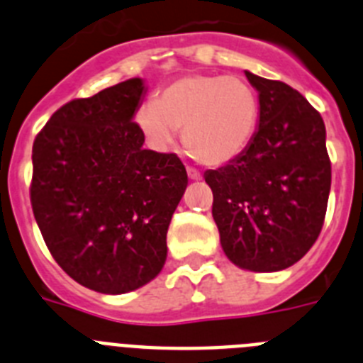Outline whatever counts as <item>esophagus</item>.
<instances>
[{
    "instance_id": "34e87169",
    "label": "esophagus",
    "mask_w": 363,
    "mask_h": 363,
    "mask_svg": "<svg viewBox=\"0 0 363 363\" xmlns=\"http://www.w3.org/2000/svg\"><path fill=\"white\" fill-rule=\"evenodd\" d=\"M187 174L191 179H201L200 172H198L196 169H192V167H187Z\"/></svg>"
}]
</instances>
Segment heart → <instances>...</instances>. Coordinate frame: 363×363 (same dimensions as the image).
<instances>
[{
  "mask_svg": "<svg viewBox=\"0 0 363 363\" xmlns=\"http://www.w3.org/2000/svg\"><path fill=\"white\" fill-rule=\"evenodd\" d=\"M252 86L233 76L187 74L174 79L136 112L150 145L171 149L184 130L185 150L203 165H223L245 150L258 125Z\"/></svg>",
  "mask_w": 363,
  "mask_h": 363,
  "instance_id": "obj_1",
  "label": "heart"
}]
</instances>
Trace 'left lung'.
<instances>
[{"label":"left lung","instance_id":"8db88e82","mask_svg":"<svg viewBox=\"0 0 363 363\" xmlns=\"http://www.w3.org/2000/svg\"><path fill=\"white\" fill-rule=\"evenodd\" d=\"M258 91L259 123L240 156L205 171L227 258L255 272L291 267L325 220L331 160L320 112L293 86L245 70Z\"/></svg>","mask_w":363,"mask_h":363}]
</instances>
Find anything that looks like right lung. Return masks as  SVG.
Listing matches in <instances>:
<instances>
[{
    "mask_svg": "<svg viewBox=\"0 0 363 363\" xmlns=\"http://www.w3.org/2000/svg\"><path fill=\"white\" fill-rule=\"evenodd\" d=\"M145 85L127 79L54 112L32 145L30 203L57 265L83 287L123 294L167 258V230L187 187L176 154L143 149L133 121Z\"/></svg>",
    "mask_w": 363,
    "mask_h": 363,
    "instance_id": "right-lung-1",
    "label": "right lung"
}]
</instances>
